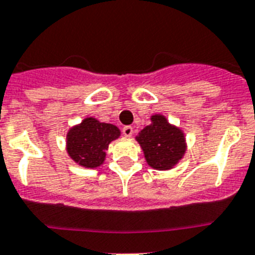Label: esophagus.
I'll use <instances>...</instances> for the list:
<instances>
[{"instance_id":"esophagus-1","label":"esophagus","mask_w":255,"mask_h":255,"mask_svg":"<svg viewBox=\"0 0 255 255\" xmlns=\"http://www.w3.org/2000/svg\"><path fill=\"white\" fill-rule=\"evenodd\" d=\"M133 131L134 130L131 126H125V128L122 129V133H124L125 137H131V135H133Z\"/></svg>"}]
</instances>
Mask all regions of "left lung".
<instances>
[{
	"mask_svg": "<svg viewBox=\"0 0 255 255\" xmlns=\"http://www.w3.org/2000/svg\"><path fill=\"white\" fill-rule=\"evenodd\" d=\"M150 120L151 124L140 130L135 139L148 166L159 171L171 170L187 150L184 133L163 115H152Z\"/></svg>",
	"mask_w": 255,
	"mask_h": 255,
	"instance_id": "1",
	"label": "left lung"
}]
</instances>
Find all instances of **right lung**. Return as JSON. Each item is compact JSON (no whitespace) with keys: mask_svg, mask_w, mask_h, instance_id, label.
Segmentation results:
<instances>
[{"mask_svg":"<svg viewBox=\"0 0 255 255\" xmlns=\"http://www.w3.org/2000/svg\"><path fill=\"white\" fill-rule=\"evenodd\" d=\"M120 135L121 131L116 125L87 117L79 125L68 130L66 138L67 152L79 166L96 168L105 160L109 143Z\"/></svg>","mask_w":255,"mask_h":255,"instance_id":"add662e5","label":"right lung"}]
</instances>
